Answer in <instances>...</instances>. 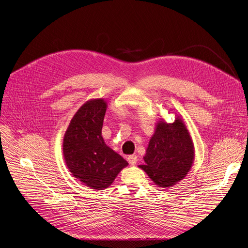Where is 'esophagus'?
I'll return each mask as SVG.
<instances>
[{
	"label": "esophagus",
	"mask_w": 248,
	"mask_h": 248,
	"mask_svg": "<svg viewBox=\"0 0 248 248\" xmlns=\"http://www.w3.org/2000/svg\"><path fill=\"white\" fill-rule=\"evenodd\" d=\"M127 161L130 165H136L138 162V156L137 155H129L127 157Z\"/></svg>",
	"instance_id": "1"
}]
</instances>
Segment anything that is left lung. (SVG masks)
<instances>
[{
  "instance_id": "obj_1",
  "label": "left lung",
  "mask_w": 248,
  "mask_h": 248,
  "mask_svg": "<svg viewBox=\"0 0 248 248\" xmlns=\"http://www.w3.org/2000/svg\"><path fill=\"white\" fill-rule=\"evenodd\" d=\"M195 158L190 132L179 116L172 124L157 122L151 137L144 164L139 165L159 187L167 188L185 178Z\"/></svg>"
}]
</instances>
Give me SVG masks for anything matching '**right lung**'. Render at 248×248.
Instances as JSON below:
<instances>
[{
  "label": "right lung",
  "instance_id": "obj_1",
  "mask_svg": "<svg viewBox=\"0 0 248 248\" xmlns=\"http://www.w3.org/2000/svg\"><path fill=\"white\" fill-rule=\"evenodd\" d=\"M104 99L87 101L72 118L63 139V155L69 171L91 189L104 190L128 165L102 137L107 110Z\"/></svg>",
  "mask_w": 248,
  "mask_h": 248
}]
</instances>
